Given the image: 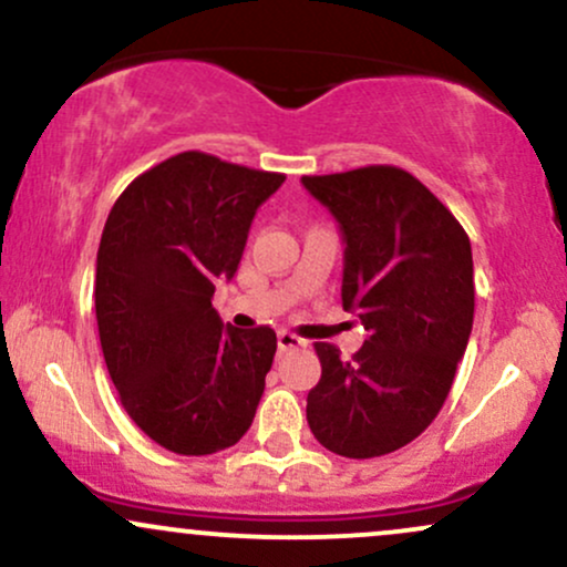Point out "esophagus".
<instances>
[{"label": "esophagus", "instance_id": "obj_1", "mask_svg": "<svg viewBox=\"0 0 567 567\" xmlns=\"http://www.w3.org/2000/svg\"><path fill=\"white\" fill-rule=\"evenodd\" d=\"M277 347H279V351H296V349H303L306 341H303V338L292 336V333H279L277 336Z\"/></svg>", "mask_w": 567, "mask_h": 567}]
</instances>
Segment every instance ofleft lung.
Segmentation results:
<instances>
[{
    "label": "left lung",
    "mask_w": 567,
    "mask_h": 567,
    "mask_svg": "<svg viewBox=\"0 0 567 567\" xmlns=\"http://www.w3.org/2000/svg\"><path fill=\"white\" fill-rule=\"evenodd\" d=\"M301 184L338 220L341 301L368 330L351 360L315 343L322 379L306 396V421L320 445L347 458L400 451L437 419L470 343V237L400 167L303 175Z\"/></svg>",
    "instance_id": "left-lung-1"
}]
</instances>
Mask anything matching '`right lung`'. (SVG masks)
I'll return each mask as SVG.
<instances>
[{"label":"right lung","instance_id":"obj_1","mask_svg":"<svg viewBox=\"0 0 567 567\" xmlns=\"http://www.w3.org/2000/svg\"><path fill=\"white\" fill-rule=\"evenodd\" d=\"M282 181L184 152L138 175L109 213L95 264L103 360L130 419L167 451L218 453L252 424L277 333L224 324L213 292Z\"/></svg>","mask_w":567,"mask_h":567}]
</instances>
